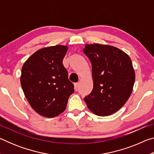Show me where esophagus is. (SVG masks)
Returning <instances> with one entry per match:
<instances>
[{
  "mask_svg": "<svg viewBox=\"0 0 154 154\" xmlns=\"http://www.w3.org/2000/svg\"><path fill=\"white\" fill-rule=\"evenodd\" d=\"M78 88H79V83H75V89L77 90Z\"/></svg>",
  "mask_w": 154,
  "mask_h": 154,
  "instance_id": "34e87169",
  "label": "esophagus"
}]
</instances>
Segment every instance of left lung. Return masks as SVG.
Returning a JSON list of instances; mask_svg holds the SVG:
<instances>
[{
    "label": "left lung",
    "instance_id": "1",
    "mask_svg": "<svg viewBox=\"0 0 154 154\" xmlns=\"http://www.w3.org/2000/svg\"><path fill=\"white\" fill-rule=\"evenodd\" d=\"M83 52L92 64L93 90L84 100L97 116L119 110L131 95L135 72L130 57L116 47L86 44Z\"/></svg>",
    "mask_w": 154,
    "mask_h": 154
}]
</instances>
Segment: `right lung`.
Wrapping results in <instances>:
<instances>
[{
	"mask_svg": "<svg viewBox=\"0 0 154 154\" xmlns=\"http://www.w3.org/2000/svg\"><path fill=\"white\" fill-rule=\"evenodd\" d=\"M68 47L55 45L35 52L24 62L20 82L26 98L34 110L46 118H54L66 107L74 92L62 60Z\"/></svg>",
	"mask_w": 154,
	"mask_h": 154,
	"instance_id": "right-lung-1",
	"label": "right lung"
}]
</instances>
